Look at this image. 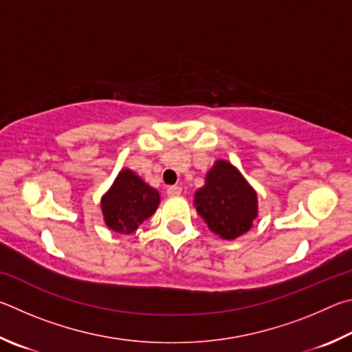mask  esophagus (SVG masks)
<instances>
[{
    "label": "esophagus",
    "mask_w": 352,
    "mask_h": 352,
    "mask_svg": "<svg viewBox=\"0 0 352 352\" xmlns=\"http://www.w3.org/2000/svg\"><path fill=\"white\" fill-rule=\"evenodd\" d=\"M182 193V187L179 186H170L168 188H166V195L168 196H177Z\"/></svg>",
    "instance_id": "34e87169"
}]
</instances>
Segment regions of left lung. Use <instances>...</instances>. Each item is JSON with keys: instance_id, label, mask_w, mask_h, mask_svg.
Masks as SVG:
<instances>
[{"instance_id": "left-lung-1", "label": "left lung", "mask_w": 352, "mask_h": 352, "mask_svg": "<svg viewBox=\"0 0 352 352\" xmlns=\"http://www.w3.org/2000/svg\"><path fill=\"white\" fill-rule=\"evenodd\" d=\"M195 207L213 233L235 239L254 226L258 198L235 166L217 160L207 173L206 186L195 193Z\"/></svg>"}]
</instances>
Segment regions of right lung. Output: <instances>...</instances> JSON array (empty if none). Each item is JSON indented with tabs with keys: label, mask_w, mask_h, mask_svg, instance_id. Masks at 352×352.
Masks as SVG:
<instances>
[{
	"label": "right lung",
	"mask_w": 352,
	"mask_h": 352,
	"mask_svg": "<svg viewBox=\"0 0 352 352\" xmlns=\"http://www.w3.org/2000/svg\"><path fill=\"white\" fill-rule=\"evenodd\" d=\"M159 192L131 170H122L102 198V213L111 230L129 235L156 212Z\"/></svg>",
	"instance_id": "right-lung-1"
}]
</instances>
